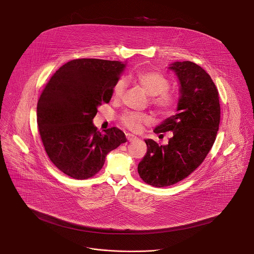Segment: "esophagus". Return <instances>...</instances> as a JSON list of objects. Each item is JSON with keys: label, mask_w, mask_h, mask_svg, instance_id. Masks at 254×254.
<instances>
[{"label": "esophagus", "mask_w": 254, "mask_h": 254, "mask_svg": "<svg viewBox=\"0 0 254 254\" xmlns=\"http://www.w3.org/2000/svg\"><path fill=\"white\" fill-rule=\"evenodd\" d=\"M126 137H127V139L129 140V141H134V140H137V137H136L135 135L131 134V133H127V134H126Z\"/></svg>", "instance_id": "1"}]
</instances>
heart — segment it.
<instances>
[{"label":"heart","instance_id":"1","mask_svg":"<svg viewBox=\"0 0 254 254\" xmlns=\"http://www.w3.org/2000/svg\"><path fill=\"white\" fill-rule=\"evenodd\" d=\"M134 79L142 89L151 96V103L162 114H171L177 104V97L175 94L168 91L170 81L162 74L156 71H141L134 76ZM127 86V80L124 78L118 79L113 89L115 98L122 96ZM123 124L132 130L140 129L142 124L152 122L151 116L146 114L125 113L121 116Z\"/></svg>","mask_w":254,"mask_h":254}]
</instances>
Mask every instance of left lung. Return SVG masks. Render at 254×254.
I'll use <instances>...</instances> for the list:
<instances>
[{"label":"left lung","mask_w":254,"mask_h":254,"mask_svg":"<svg viewBox=\"0 0 254 254\" xmlns=\"http://www.w3.org/2000/svg\"><path fill=\"white\" fill-rule=\"evenodd\" d=\"M168 69L179 83L177 114L168 117L154 132L173 131L168 144L144 140L147 153L138 165L140 178L163 188L175 184L201 165L213 146L220 120L219 92L209 75L192 62H175Z\"/></svg>","instance_id":"obj_1"}]
</instances>
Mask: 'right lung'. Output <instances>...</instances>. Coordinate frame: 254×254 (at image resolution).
Segmentation results:
<instances>
[{"mask_svg":"<svg viewBox=\"0 0 254 254\" xmlns=\"http://www.w3.org/2000/svg\"><path fill=\"white\" fill-rule=\"evenodd\" d=\"M127 63L76 59L57 70L37 102V125L53 164L75 179L98 173L106 156L127 141L117 127L97 131V108L109 103Z\"/></svg>","mask_w":254,"mask_h":254,"instance_id":"1","label":"right lung"}]
</instances>
